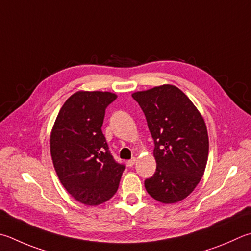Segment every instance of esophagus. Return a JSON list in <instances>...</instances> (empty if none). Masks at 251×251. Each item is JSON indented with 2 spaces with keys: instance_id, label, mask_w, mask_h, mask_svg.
<instances>
[{
  "instance_id": "1",
  "label": "esophagus",
  "mask_w": 251,
  "mask_h": 251,
  "mask_svg": "<svg viewBox=\"0 0 251 251\" xmlns=\"http://www.w3.org/2000/svg\"><path fill=\"white\" fill-rule=\"evenodd\" d=\"M135 162H136V158H133V159H130V160L127 161V165H128L129 167H133L135 165Z\"/></svg>"
}]
</instances>
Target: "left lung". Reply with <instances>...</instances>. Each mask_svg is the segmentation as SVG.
I'll list each match as a JSON object with an SVG mask.
<instances>
[{
  "instance_id": "left-lung-1",
  "label": "left lung",
  "mask_w": 251,
  "mask_h": 251,
  "mask_svg": "<svg viewBox=\"0 0 251 251\" xmlns=\"http://www.w3.org/2000/svg\"><path fill=\"white\" fill-rule=\"evenodd\" d=\"M143 110L154 141V175L145 188L157 201L184 200L201 181L208 157V135L201 113L171 84L131 94Z\"/></svg>"
}]
</instances>
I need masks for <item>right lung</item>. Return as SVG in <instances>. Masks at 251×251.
Masks as SVG:
<instances>
[{
  "label": "right lung",
  "mask_w": 251,
  "mask_h": 251,
  "mask_svg": "<svg viewBox=\"0 0 251 251\" xmlns=\"http://www.w3.org/2000/svg\"><path fill=\"white\" fill-rule=\"evenodd\" d=\"M117 98L102 91H78L63 104L50 134V153L59 180L76 201L94 206L116 193L125 169L108 150L102 125Z\"/></svg>",
  "instance_id": "right-lung-1"
}]
</instances>
